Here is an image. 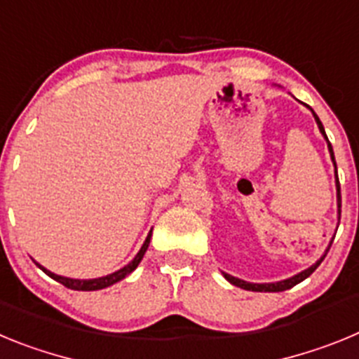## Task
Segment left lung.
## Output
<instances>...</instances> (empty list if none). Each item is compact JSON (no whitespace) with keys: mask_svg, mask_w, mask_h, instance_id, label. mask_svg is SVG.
Listing matches in <instances>:
<instances>
[{"mask_svg":"<svg viewBox=\"0 0 359 359\" xmlns=\"http://www.w3.org/2000/svg\"><path fill=\"white\" fill-rule=\"evenodd\" d=\"M313 111V109H311ZM313 115H315V120H316V123H318V128H320V133H322L323 136H325V140H327V135H325V131H323V126H322V122H320V118L318 116H316V113L315 111H313ZM327 147H329V152H331V158H332V161H334V152H332V147H331V142L327 140ZM334 167H336V163H334ZM336 182H338V176H336ZM341 214V196H340V183H338V215ZM325 257V255H323ZM323 257L322 259H320L318 262H316V264H313L311 266V268H307V269H304L302 273H298V275H294V277H291V278H287V280H282V282H273V284H252V282H244V280H241V278H236V277H231V275H228V273H223L224 275V278H226L228 282H230V284H233V286H237V287H241V290H248V291H271V293H275V291H286V290H290V287H293V286H297L298 282H302L304 278H307L309 277L311 273H313V271H315L316 268H318L320 266V262L323 261Z\"/></svg>","mask_w":359,"mask_h":359,"instance_id":"left-lung-1","label":"left lung"}]
</instances>
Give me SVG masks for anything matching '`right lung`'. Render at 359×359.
Returning a JSON list of instances; mask_svg holds the SVG:
<instances>
[{
    "label": "right lung",
    "instance_id": "obj_1",
    "mask_svg": "<svg viewBox=\"0 0 359 359\" xmlns=\"http://www.w3.org/2000/svg\"><path fill=\"white\" fill-rule=\"evenodd\" d=\"M151 233H152V230L149 231L147 239H145V243H144V246H142V248H140V252L136 253V257H135V259H133L131 262H129L128 266H123L122 269H118V271H115V273L106 275V277L91 278V280H77V278H66V277H61V275L52 273V271H48V269L43 268V266H41V264H37V266H39V268L43 269L44 273L48 275V277H52L53 280H57V282H61L62 286L69 287V290H75V291H95V290H104V287H107V286H111V284H115V282L122 280V278L128 277V275L131 273V271H135L136 266L140 264V261H142V259H144L145 252H147L149 243H151Z\"/></svg>",
    "mask_w": 359,
    "mask_h": 359
}]
</instances>
